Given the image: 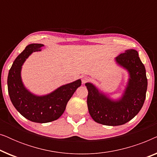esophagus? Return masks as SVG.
Instances as JSON below:
<instances>
[{
  "label": "esophagus",
  "mask_w": 157,
  "mask_h": 157,
  "mask_svg": "<svg viewBox=\"0 0 157 157\" xmlns=\"http://www.w3.org/2000/svg\"><path fill=\"white\" fill-rule=\"evenodd\" d=\"M90 81V78H89V77H83V78H82V82L83 83H86L88 82V81Z\"/></svg>",
  "instance_id": "1"
}]
</instances>
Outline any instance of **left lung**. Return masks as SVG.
I'll list each match as a JSON object with an SVG mask.
<instances>
[{"label":"left lung","mask_w":157,"mask_h":157,"mask_svg":"<svg viewBox=\"0 0 157 157\" xmlns=\"http://www.w3.org/2000/svg\"><path fill=\"white\" fill-rule=\"evenodd\" d=\"M115 59L129 74L127 86L119 100H111L91 83L85 84L89 91L87 105L90 115L103 125L119 126L127 123L139 112L146 98L147 78L138 52L134 49L126 50Z\"/></svg>","instance_id":"1"}]
</instances>
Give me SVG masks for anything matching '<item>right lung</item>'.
<instances>
[{
    "label": "right lung",
    "instance_id": "1",
    "mask_svg": "<svg viewBox=\"0 0 157 157\" xmlns=\"http://www.w3.org/2000/svg\"><path fill=\"white\" fill-rule=\"evenodd\" d=\"M43 44H32L25 47L13 63L8 76V90L10 101L16 110L25 119L36 123H48L59 119L77 88L80 79L58 88L45 96H36L25 89L21 80L23 63L35 51H41Z\"/></svg>",
    "mask_w": 157,
    "mask_h": 157
}]
</instances>
